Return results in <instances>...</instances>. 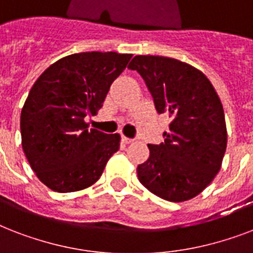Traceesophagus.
I'll return each mask as SVG.
<instances>
[{
  "mask_svg": "<svg viewBox=\"0 0 253 253\" xmlns=\"http://www.w3.org/2000/svg\"><path fill=\"white\" fill-rule=\"evenodd\" d=\"M121 140H122V143H125V144H130V143L134 142V139L127 138V136H125V135H122V136H121Z\"/></svg>",
  "mask_w": 253,
  "mask_h": 253,
  "instance_id": "34e87169",
  "label": "esophagus"
}]
</instances>
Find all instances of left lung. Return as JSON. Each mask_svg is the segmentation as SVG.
<instances>
[{
    "mask_svg": "<svg viewBox=\"0 0 253 253\" xmlns=\"http://www.w3.org/2000/svg\"><path fill=\"white\" fill-rule=\"evenodd\" d=\"M128 68L143 77L159 114L172 122L164 142L148 144L150 158L138 178L170 202L200 194L219 172L227 146L223 106L204 73L176 59L139 55Z\"/></svg>",
    "mask_w": 253,
    "mask_h": 253,
    "instance_id": "left-lung-1",
    "label": "left lung"
}]
</instances>
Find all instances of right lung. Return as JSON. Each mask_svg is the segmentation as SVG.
Instances as JSON below:
<instances>
[{
    "label": "right lung",
    "mask_w": 253,
    "mask_h": 253,
    "mask_svg": "<svg viewBox=\"0 0 253 253\" xmlns=\"http://www.w3.org/2000/svg\"><path fill=\"white\" fill-rule=\"evenodd\" d=\"M130 53L81 52L49 65L21 113L22 147L38 178L59 193L83 190L119 150V134L87 130L85 117L102 107Z\"/></svg>",
    "instance_id": "right-lung-1"
}]
</instances>
